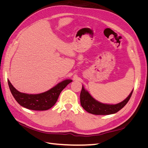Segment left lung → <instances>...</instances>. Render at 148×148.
Wrapping results in <instances>:
<instances>
[{"instance_id":"8db88e82","label":"left lung","mask_w":148,"mask_h":148,"mask_svg":"<svg viewBox=\"0 0 148 148\" xmlns=\"http://www.w3.org/2000/svg\"><path fill=\"white\" fill-rule=\"evenodd\" d=\"M133 91L129 96L122 102L117 104H103L96 99L89 95V93L82 86L80 93V102L83 108L88 112L95 115H110L117 112L127 104L130 99Z\"/></svg>"}]
</instances>
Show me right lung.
I'll return each instance as SVG.
<instances>
[{"mask_svg": "<svg viewBox=\"0 0 148 148\" xmlns=\"http://www.w3.org/2000/svg\"><path fill=\"white\" fill-rule=\"evenodd\" d=\"M71 82V79H65L47 91L37 95H28L17 91L8 79L10 90L16 102L22 107L34 110L51 109L56 103L62 91Z\"/></svg>", "mask_w": 148, "mask_h": 148, "instance_id": "right-lung-1", "label": "right lung"}]
</instances>
